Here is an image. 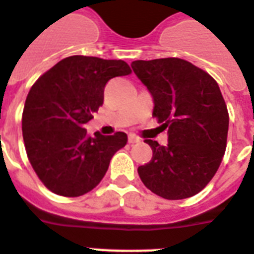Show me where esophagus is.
Returning a JSON list of instances; mask_svg holds the SVG:
<instances>
[{
    "instance_id": "obj_1",
    "label": "esophagus",
    "mask_w": 254,
    "mask_h": 254,
    "mask_svg": "<svg viewBox=\"0 0 254 254\" xmlns=\"http://www.w3.org/2000/svg\"><path fill=\"white\" fill-rule=\"evenodd\" d=\"M137 142H140V138L134 134H129V144H137Z\"/></svg>"
}]
</instances>
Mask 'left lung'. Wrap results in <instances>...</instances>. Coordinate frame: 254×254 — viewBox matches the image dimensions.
<instances>
[{"label": "left lung", "mask_w": 254, "mask_h": 254, "mask_svg": "<svg viewBox=\"0 0 254 254\" xmlns=\"http://www.w3.org/2000/svg\"><path fill=\"white\" fill-rule=\"evenodd\" d=\"M132 68L153 99V116L168 144L145 140L153 156L138 167L146 189L164 199L198 194L218 171L226 149L229 114L215 80L178 58L136 60Z\"/></svg>", "instance_id": "8db88e82"}]
</instances>
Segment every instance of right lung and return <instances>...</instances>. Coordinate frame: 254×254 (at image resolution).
<instances>
[{"label":"right lung","mask_w":254,"mask_h":254,"mask_svg":"<svg viewBox=\"0 0 254 254\" xmlns=\"http://www.w3.org/2000/svg\"><path fill=\"white\" fill-rule=\"evenodd\" d=\"M130 72L124 60L75 55L60 60L32 86L22 137L33 170L52 192L80 196L91 191L113 155L127 145V133L90 137L84 124L103 103L109 80Z\"/></svg>","instance_id":"1"}]
</instances>
